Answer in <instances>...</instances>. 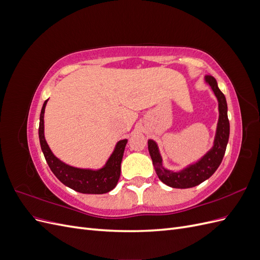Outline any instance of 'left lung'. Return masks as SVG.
Listing matches in <instances>:
<instances>
[{
    "mask_svg": "<svg viewBox=\"0 0 260 260\" xmlns=\"http://www.w3.org/2000/svg\"><path fill=\"white\" fill-rule=\"evenodd\" d=\"M205 82L210 86L218 101L219 118L214 139V145L204 155L201 159L190 164L179 171L169 170L162 166V158L159 148L154 140L147 141L148 152L153 160L156 175L159 180L168 186L175 188H188L201 184L210 178L218 169L225 153L228 141L230 135V123L228 119V105L224 94L219 90L216 79L208 75L205 77Z\"/></svg>",
    "mask_w": 260,
    "mask_h": 260,
    "instance_id": "8db88e82",
    "label": "left lung"
}]
</instances>
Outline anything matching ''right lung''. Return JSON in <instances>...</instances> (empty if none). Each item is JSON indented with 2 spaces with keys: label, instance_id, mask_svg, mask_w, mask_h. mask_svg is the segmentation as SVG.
Wrapping results in <instances>:
<instances>
[{
  "label": "right lung",
  "instance_id": "add662e5",
  "mask_svg": "<svg viewBox=\"0 0 260 260\" xmlns=\"http://www.w3.org/2000/svg\"><path fill=\"white\" fill-rule=\"evenodd\" d=\"M49 100L44 102L40 114V124H39V139H40L41 149L49 167L61 183L73 190L83 194H104L117 185L120 177V166L128 140L118 141L114 152L109 156L103 167L93 170L69 166L62 162L55 156L44 138V112Z\"/></svg>",
  "mask_w": 260,
  "mask_h": 260
}]
</instances>
